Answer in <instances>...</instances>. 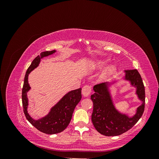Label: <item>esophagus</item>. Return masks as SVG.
<instances>
[{
	"instance_id": "1",
	"label": "esophagus",
	"mask_w": 159,
	"mask_h": 159,
	"mask_svg": "<svg viewBox=\"0 0 159 159\" xmlns=\"http://www.w3.org/2000/svg\"><path fill=\"white\" fill-rule=\"evenodd\" d=\"M91 93V88L90 85H86L84 86L82 88V94L84 95V97H88Z\"/></svg>"
}]
</instances>
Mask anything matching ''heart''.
Instances as JSON below:
<instances>
[{"label":"heart","instance_id":"heart-1","mask_svg":"<svg viewBox=\"0 0 159 159\" xmlns=\"http://www.w3.org/2000/svg\"><path fill=\"white\" fill-rule=\"evenodd\" d=\"M107 63H108L107 60H98L94 62L93 67H95V68H102L103 67L106 66ZM115 70H116V68H115V66H111L108 67L107 69H105L104 70V71H103V73L100 76V78L101 79L106 78L107 77L113 74Z\"/></svg>","mask_w":159,"mask_h":159}]
</instances>
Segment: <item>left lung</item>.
<instances>
[{"instance_id": "obj_1", "label": "left lung", "mask_w": 159, "mask_h": 159, "mask_svg": "<svg viewBox=\"0 0 159 159\" xmlns=\"http://www.w3.org/2000/svg\"><path fill=\"white\" fill-rule=\"evenodd\" d=\"M125 72V79L137 88L136 93L143 103L137 108L135 115L129 117L115 109L108 89L109 83L95 85L93 87L95 93L91 95L93 103L91 121L95 129L105 136H117L127 132L140 119L145 110V91L140 74L136 69Z\"/></svg>"}]
</instances>
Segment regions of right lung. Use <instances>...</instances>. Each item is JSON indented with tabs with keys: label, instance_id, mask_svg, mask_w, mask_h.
Wrapping results in <instances>:
<instances>
[{
	"label": "right lung",
	"instance_id": "add662e5",
	"mask_svg": "<svg viewBox=\"0 0 159 159\" xmlns=\"http://www.w3.org/2000/svg\"><path fill=\"white\" fill-rule=\"evenodd\" d=\"M55 52L56 50L43 52L40 54V56L38 55L35 57L26 72L22 91L23 111L25 113L26 118L38 130L48 134L59 133L63 131L68 126L74 109L81 99V88H79L71 91L66 94L60 102L51 109L50 113L44 117L35 120L33 119L28 113V100L27 98V92L30 89L28 81V74L39 65L41 58Z\"/></svg>",
	"mask_w": 159,
	"mask_h": 159
}]
</instances>
